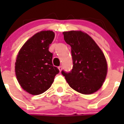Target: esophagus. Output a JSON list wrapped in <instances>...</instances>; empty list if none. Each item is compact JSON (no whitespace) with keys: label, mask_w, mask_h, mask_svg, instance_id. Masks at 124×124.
<instances>
[{"label":"esophagus","mask_w":124,"mask_h":124,"mask_svg":"<svg viewBox=\"0 0 124 124\" xmlns=\"http://www.w3.org/2000/svg\"><path fill=\"white\" fill-rule=\"evenodd\" d=\"M62 68H62V66H58V69H59V70H60V72L61 71V70H62Z\"/></svg>","instance_id":"34e87169"}]
</instances>
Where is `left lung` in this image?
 I'll use <instances>...</instances> for the list:
<instances>
[{"mask_svg": "<svg viewBox=\"0 0 124 124\" xmlns=\"http://www.w3.org/2000/svg\"><path fill=\"white\" fill-rule=\"evenodd\" d=\"M64 40L71 47L73 68L62 70L70 86L84 94H90L101 88L104 81L107 66L104 54L93 38L81 31L63 33Z\"/></svg>", "mask_w": 124, "mask_h": 124, "instance_id": "8db88e82", "label": "left lung"}]
</instances>
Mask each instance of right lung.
Returning <instances> with one entry per match:
<instances>
[{
    "label": "right lung",
    "mask_w": 124,
    "mask_h": 124,
    "mask_svg": "<svg viewBox=\"0 0 124 124\" xmlns=\"http://www.w3.org/2000/svg\"><path fill=\"white\" fill-rule=\"evenodd\" d=\"M54 38L52 31L36 33L23 45L15 62V74L21 87L33 95L48 90L60 72L53 65L49 46Z\"/></svg>",
    "instance_id": "add662e5"
}]
</instances>
